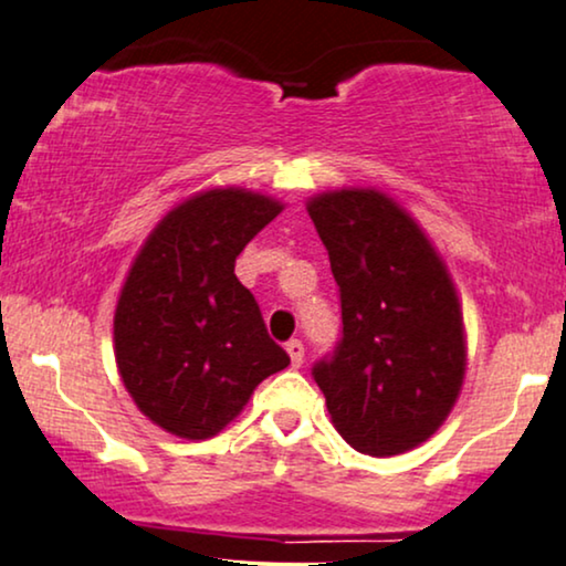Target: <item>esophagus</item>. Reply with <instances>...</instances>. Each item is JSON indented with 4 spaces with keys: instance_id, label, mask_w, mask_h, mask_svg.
<instances>
[{
    "instance_id": "obj_1",
    "label": "esophagus",
    "mask_w": 566,
    "mask_h": 566,
    "mask_svg": "<svg viewBox=\"0 0 566 566\" xmlns=\"http://www.w3.org/2000/svg\"><path fill=\"white\" fill-rule=\"evenodd\" d=\"M285 350H289V356H291V364H293V366H301V364H304V343H301L298 337H291V340L285 343Z\"/></svg>"
}]
</instances>
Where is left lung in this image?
I'll return each mask as SVG.
<instances>
[{
	"label": "left lung",
	"mask_w": 566,
	"mask_h": 566,
	"mask_svg": "<svg viewBox=\"0 0 566 566\" xmlns=\"http://www.w3.org/2000/svg\"><path fill=\"white\" fill-rule=\"evenodd\" d=\"M340 291L343 335L312 366L340 437L390 458L442 427L465 374L458 293L416 220L377 189L306 205Z\"/></svg>",
	"instance_id": "8db88e82"
}]
</instances>
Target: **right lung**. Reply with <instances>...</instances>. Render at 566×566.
I'll return each mask as SVG.
<instances>
[{"label":"right lung","instance_id":"obj_1","mask_svg":"<svg viewBox=\"0 0 566 566\" xmlns=\"http://www.w3.org/2000/svg\"><path fill=\"white\" fill-rule=\"evenodd\" d=\"M281 210L265 195L210 189L168 212L139 249L116 304L114 354L132 400L160 429L218 434L291 364L233 273Z\"/></svg>","mask_w":566,"mask_h":566}]
</instances>
